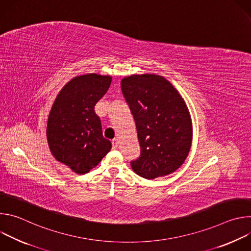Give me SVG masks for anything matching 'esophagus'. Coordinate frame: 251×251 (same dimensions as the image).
<instances>
[{
  "label": "esophagus",
  "instance_id": "esophagus-1",
  "mask_svg": "<svg viewBox=\"0 0 251 251\" xmlns=\"http://www.w3.org/2000/svg\"><path fill=\"white\" fill-rule=\"evenodd\" d=\"M112 147H113V149H117V147H118V140L117 139H114L112 141Z\"/></svg>",
  "mask_w": 251,
  "mask_h": 251
}]
</instances>
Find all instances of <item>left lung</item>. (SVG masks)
Listing matches in <instances>:
<instances>
[{"instance_id":"8db88e82","label":"left lung","mask_w":251,"mask_h":251,"mask_svg":"<svg viewBox=\"0 0 251 251\" xmlns=\"http://www.w3.org/2000/svg\"><path fill=\"white\" fill-rule=\"evenodd\" d=\"M122 93L133 114L141 146L133 171L152 180L174 173L187 159L193 124L184 98L165 77L133 75L121 81Z\"/></svg>"}]
</instances>
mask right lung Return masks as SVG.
I'll use <instances>...</instances> for the list:
<instances>
[{"label": "right lung", "mask_w": 251, "mask_h": 251, "mask_svg": "<svg viewBox=\"0 0 251 251\" xmlns=\"http://www.w3.org/2000/svg\"><path fill=\"white\" fill-rule=\"evenodd\" d=\"M111 81L110 75L76 76L62 87L51 106L47 126L50 150L56 161L76 174L88 173L111 150L94 111Z\"/></svg>", "instance_id": "add662e5"}]
</instances>
